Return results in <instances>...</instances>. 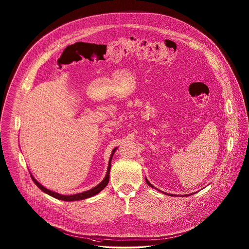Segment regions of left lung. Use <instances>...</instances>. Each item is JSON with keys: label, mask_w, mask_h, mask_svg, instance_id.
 <instances>
[{"label": "left lung", "mask_w": 249, "mask_h": 249, "mask_svg": "<svg viewBox=\"0 0 249 249\" xmlns=\"http://www.w3.org/2000/svg\"><path fill=\"white\" fill-rule=\"evenodd\" d=\"M145 182H146V183H147V184H148V185H149L151 188H154V187H153V185H151V184L148 182V180H147L146 178H145ZM165 194H166V193H165ZM167 195H168V196H174V195H172V194H170V195H169V194H167ZM191 195H192V194H191Z\"/></svg>", "instance_id": "obj_1"}]
</instances>
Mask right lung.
Returning a JSON list of instances; mask_svg holds the SVG:
<instances>
[{"instance_id":"right-lung-1","label":"right lung","mask_w":249,"mask_h":249,"mask_svg":"<svg viewBox=\"0 0 249 249\" xmlns=\"http://www.w3.org/2000/svg\"><path fill=\"white\" fill-rule=\"evenodd\" d=\"M117 148L115 147L113 150H112V153H111V156H110V159H109V162H108V168H107V173L106 178H104V180L99 184L97 185L96 187H94L93 189H90L86 192H83V193H79V194H75V195H71V196H66V195H60V194H57L55 192H53L51 190H48L47 188L43 187L36 178H34L32 175L31 177L33 178L34 182L36 183V186L42 190L44 193L48 194L49 196L54 197V198H57L59 200H64V201H75V200H82V199H86L88 197H91V196H96L97 194H99L101 191H103L108 184V181H109V173H110V169H111V160H112V157H113V154L115 152Z\"/></svg>"}]
</instances>
